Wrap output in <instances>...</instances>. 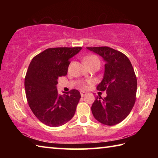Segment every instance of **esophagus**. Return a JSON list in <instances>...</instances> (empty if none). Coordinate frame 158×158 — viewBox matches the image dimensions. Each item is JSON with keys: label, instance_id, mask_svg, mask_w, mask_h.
<instances>
[{"label": "esophagus", "instance_id": "obj_1", "mask_svg": "<svg viewBox=\"0 0 158 158\" xmlns=\"http://www.w3.org/2000/svg\"><path fill=\"white\" fill-rule=\"evenodd\" d=\"M80 93H81V97H84V96L87 94V93H85V92H84V91H81V92H80Z\"/></svg>", "mask_w": 158, "mask_h": 158}]
</instances>
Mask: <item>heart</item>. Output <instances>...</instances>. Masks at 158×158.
Masks as SVG:
<instances>
[{
    "mask_svg": "<svg viewBox=\"0 0 158 158\" xmlns=\"http://www.w3.org/2000/svg\"><path fill=\"white\" fill-rule=\"evenodd\" d=\"M84 63L87 66L94 65V64H98V65H100V60L97 56L95 55H90L85 56L84 58Z\"/></svg>",
    "mask_w": 158,
    "mask_h": 158,
    "instance_id": "1",
    "label": "heart"
}]
</instances>
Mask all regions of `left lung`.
Instances as JSON below:
<instances>
[{
    "instance_id": "1",
    "label": "left lung",
    "mask_w": 158,
    "mask_h": 158,
    "mask_svg": "<svg viewBox=\"0 0 158 158\" xmlns=\"http://www.w3.org/2000/svg\"><path fill=\"white\" fill-rule=\"evenodd\" d=\"M106 62L102 81L97 90L106 92L98 96L91 106L95 118L106 125H116L126 118L136 101L137 80L131 62L124 53L109 47H86Z\"/></svg>"
}]
</instances>
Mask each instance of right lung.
<instances>
[{
	"label": "right lung",
	"instance_id": "obj_1",
	"mask_svg": "<svg viewBox=\"0 0 158 158\" xmlns=\"http://www.w3.org/2000/svg\"><path fill=\"white\" fill-rule=\"evenodd\" d=\"M81 47L49 48L32 59L24 81L28 105L37 118L50 127L65 124L75 113L81 98L73 89L58 95L56 85L60 77L68 74L69 59Z\"/></svg>",
	"mask_w": 158,
	"mask_h": 158
}]
</instances>
